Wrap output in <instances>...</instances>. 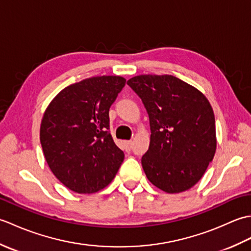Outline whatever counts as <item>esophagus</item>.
Wrapping results in <instances>:
<instances>
[{
	"instance_id": "esophagus-1",
	"label": "esophagus",
	"mask_w": 251,
	"mask_h": 251,
	"mask_svg": "<svg viewBox=\"0 0 251 251\" xmlns=\"http://www.w3.org/2000/svg\"><path fill=\"white\" fill-rule=\"evenodd\" d=\"M124 146H125L126 151H130L132 147V141H124Z\"/></svg>"
}]
</instances>
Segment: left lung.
<instances>
[{"label":"left lung","mask_w":251,"mask_h":251,"mask_svg":"<svg viewBox=\"0 0 251 251\" xmlns=\"http://www.w3.org/2000/svg\"><path fill=\"white\" fill-rule=\"evenodd\" d=\"M127 84L150 119V147L141 158L147 178L166 193H180L201 179L217 148L215 114L205 95L180 78L143 74Z\"/></svg>","instance_id":"left-lung-1"}]
</instances>
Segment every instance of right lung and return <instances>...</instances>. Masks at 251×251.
Instances as JSON below:
<instances>
[{"label": "right lung", "instance_id": "obj_1", "mask_svg": "<svg viewBox=\"0 0 251 251\" xmlns=\"http://www.w3.org/2000/svg\"><path fill=\"white\" fill-rule=\"evenodd\" d=\"M125 83L115 75L83 79L63 88L44 112L40 140L45 159L55 177L75 193L102 190L124 161L109 131V110Z\"/></svg>", "mask_w": 251, "mask_h": 251}]
</instances>
